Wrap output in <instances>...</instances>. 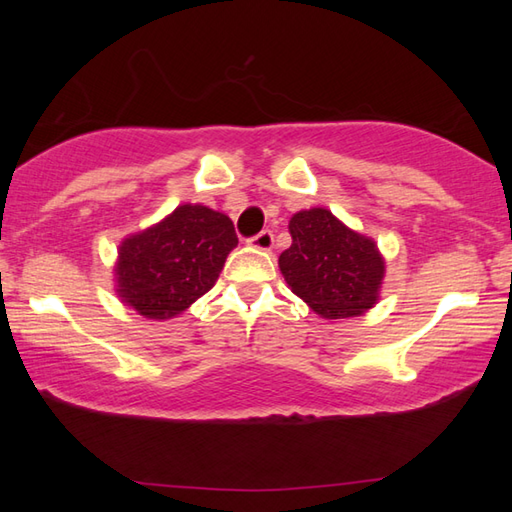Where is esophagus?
Returning a JSON list of instances; mask_svg holds the SVG:
<instances>
[{
    "mask_svg": "<svg viewBox=\"0 0 512 512\" xmlns=\"http://www.w3.org/2000/svg\"><path fill=\"white\" fill-rule=\"evenodd\" d=\"M248 244L253 246V248H257V250H273L275 237H273V233H270V231H262L259 235L250 237V239H248Z\"/></svg>",
    "mask_w": 512,
    "mask_h": 512,
    "instance_id": "obj_1",
    "label": "esophagus"
}]
</instances>
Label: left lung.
I'll return each mask as SVG.
<instances>
[{"label": "left lung", "instance_id": "obj_1", "mask_svg": "<svg viewBox=\"0 0 512 512\" xmlns=\"http://www.w3.org/2000/svg\"><path fill=\"white\" fill-rule=\"evenodd\" d=\"M292 244L279 255L288 288L321 319L361 317L380 299L385 257L372 237L314 206L290 217Z\"/></svg>", "mask_w": 512, "mask_h": 512}]
</instances>
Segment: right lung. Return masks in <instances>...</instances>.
<instances>
[{"label":"right lung","mask_w":512,"mask_h":512,"mask_svg":"<svg viewBox=\"0 0 512 512\" xmlns=\"http://www.w3.org/2000/svg\"><path fill=\"white\" fill-rule=\"evenodd\" d=\"M235 246L231 217L204 204H180L118 246L116 297L145 319L178 317L215 286Z\"/></svg>","instance_id":"add662e5"}]
</instances>
